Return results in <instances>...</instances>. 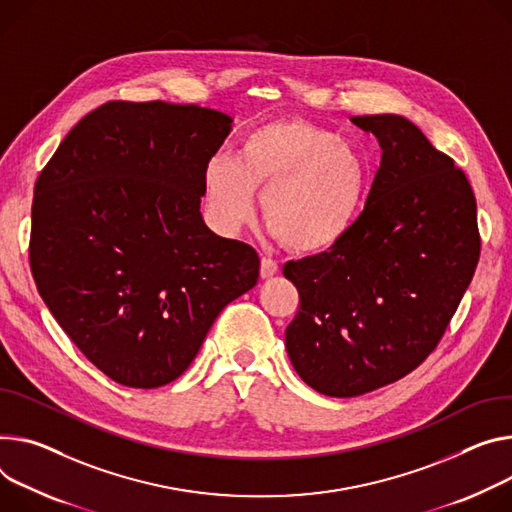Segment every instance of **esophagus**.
<instances>
[{
    "instance_id": "34e87169",
    "label": "esophagus",
    "mask_w": 512,
    "mask_h": 512,
    "mask_svg": "<svg viewBox=\"0 0 512 512\" xmlns=\"http://www.w3.org/2000/svg\"><path fill=\"white\" fill-rule=\"evenodd\" d=\"M277 271H280V265H277L273 259H269V257H263V259H261V269H259V273H261L263 280H269V277H273Z\"/></svg>"
}]
</instances>
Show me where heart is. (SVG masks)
Listing matches in <instances>:
<instances>
[{
  "instance_id": "b5f03b06",
  "label": "heart",
  "mask_w": 512,
  "mask_h": 512,
  "mask_svg": "<svg viewBox=\"0 0 512 512\" xmlns=\"http://www.w3.org/2000/svg\"><path fill=\"white\" fill-rule=\"evenodd\" d=\"M369 163L339 134L302 118L255 128L237 159L216 155L204 171L214 224L235 235L255 218L263 192L265 224L298 253H322L355 226L369 190Z\"/></svg>"
}]
</instances>
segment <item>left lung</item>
I'll return each mask as SVG.
<instances>
[{"mask_svg": "<svg viewBox=\"0 0 512 512\" xmlns=\"http://www.w3.org/2000/svg\"><path fill=\"white\" fill-rule=\"evenodd\" d=\"M382 147L380 169L349 235L284 275L300 308L286 329L298 376L353 398L421 365L466 294L480 232L472 185L404 116H353Z\"/></svg>", "mask_w": 512, "mask_h": 512, "instance_id": "left-lung-1", "label": "left lung"}]
</instances>
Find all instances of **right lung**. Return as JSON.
I'll list each match as a JSON object with an SVG mask.
<instances>
[{"instance_id": "obj_1", "label": "right lung", "mask_w": 512, "mask_h": 512, "mask_svg": "<svg viewBox=\"0 0 512 512\" xmlns=\"http://www.w3.org/2000/svg\"><path fill=\"white\" fill-rule=\"evenodd\" d=\"M232 118L108 102L40 171L30 269L61 329L128 388L177 380L222 308L259 280L253 247L204 224V171Z\"/></svg>"}]
</instances>
